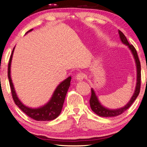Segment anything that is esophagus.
Instances as JSON below:
<instances>
[{"label":"esophagus","instance_id":"obj_1","mask_svg":"<svg viewBox=\"0 0 147 147\" xmlns=\"http://www.w3.org/2000/svg\"><path fill=\"white\" fill-rule=\"evenodd\" d=\"M85 77V74L83 73H79L76 74V78L78 81H82Z\"/></svg>","mask_w":147,"mask_h":147}]
</instances>
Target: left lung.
<instances>
[{"instance_id": "left-lung-1", "label": "left lung", "mask_w": 147, "mask_h": 147, "mask_svg": "<svg viewBox=\"0 0 147 147\" xmlns=\"http://www.w3.org/2000/svg\"><path fill=\"white\" fill-rule=\"evenodd\" d=\"M119 37H120L121 41L122 43L128 47V49L130 50L131 54L134 56V58L135 59L136 65V71H137V78H136V89L134 91V93L133 94L132 96L130 98V101L126 104L125 106H123V108L115 109H108L104 107L101 104L100 101L98 100V98L97 96L96 95L95 92H94V89L91 88V95L90 100H89V103H90V106L93 112L95 113L96 115H98L100 117H115L121 115L124 111L130 108V106L133 104L134 100H136V98L138 97L139 95V91H140V87H141V64L140 61L138 56V53L136 49L132 45H130L128 43L127 39L124 36V34L121 31L119 30Z\"/></svg>"}]
</instances>
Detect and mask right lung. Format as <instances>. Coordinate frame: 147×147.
Wrapping results in <instances>:
<instances>
[{"instance_id": "right-lung-1", "label": "right lung", "mask_w": 147, "mask_h": 147, "mask_svg": "<svg viewBox=\"0 0 147 147\" xmlns=\"http://www.w3.org/2000/svg\"><path fill=\"white\" fill-rule=\"evenodd\" d=\"M33 30V29L30 30L26 33ZM15 47L12 51L11 55L9 58L8 63V76L10 85L12 97L16 105L21 109L23 112L29 116L30 117L38 121H52L58 117L60 114L63 105L64 103L65 98L69 86L71 84V76L68 77L67 78L64 80L63 82L59 84L58 87L54 91L53 96L50 99L49 101L45 105L37 108H32L26 106L22 103V102L19 100L17 93L15 90L13 84L12 82L11 78V59L13 57V54Z\"/></svg>"}]
</instances>
